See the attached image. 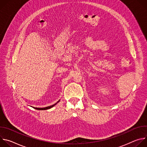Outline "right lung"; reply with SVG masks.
Returning a JSON list of instances; mask_svg holds the SVG:
<instances>
[{
	"label": "right lung",
	"instance_id": "obj_1",
	"mask_svg": "<svg viewBox=\"0 0 147 147\" xmlns=\"http://www.w3.org/2000/svg\"><path fill=\"white\" fill-rule=\"evenodd\" d=\"M60 101V100H59V101H57V102H56L55 104H54V105H52V106H50V107H45V108H35V107H32V106H31V107H32V108H34V109H37V110H47V109H51V108H52V107H53L55 105H56Z\"/></svg>",
	"mask_w": 147,
	"mask_h": 147
}]
</instances>
